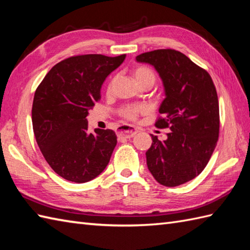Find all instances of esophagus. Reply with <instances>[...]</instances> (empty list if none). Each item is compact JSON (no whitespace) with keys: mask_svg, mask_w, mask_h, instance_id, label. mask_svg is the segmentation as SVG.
<instances>
[{"mask_svg":"<svg viewBox=\"0 0 250 250\" xmlns=\"http://www.w3.org/2000/svg\"><path fill=\"white\" fill-rule=\"evenodd\" d=\"M137 133V130L131 125H119L117 129V136L119 139H131Z\"/></svg>","mask_w":250,"mask_h":250,"instance_id":"1","label":"esophagus"}]
</instances>
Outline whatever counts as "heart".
Masks as SVG:
<instances>
[{
	"instance_id": "b5f03b06",
	"label": "heart",
	"mask_w": 250,
	"mask_h": 250,
	"mask_svg": "<svg viewBox=\"0 0 250 250\" xmlns=\"http://www.w3.org/2000/svg\"><path fill=\"white\" fill-rule=\"evenodd\" d=\"M133 75L136 83L141 84L144 83H155L156 75L150 67L148 66H137L134 68ZM111 87V83L108 84V90ZM148 110L145 105H125L118 110V114L122 118L130 121H136L141 114H144Z\"/></svg>"
}]
</instances>
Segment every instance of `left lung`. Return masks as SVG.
<instances>
[{"label": "left lung", "mask_w": 250, "mask_h": 250, "mask_svg": "<svg viewBox=\"0 0 250 250\" xmlns=\"http://www.w3.org/2000/svg\"><path fill=\"white\" fill-rule=\"evenodd\" d=\"M155 66L166 99L159 108L158 129H171L166 141L151 135L147 167L159 184L176 187L202 173L219 136V103L215 84L204 68L175 49H157L136 57Z\"/></svg>", "instance_id": "left-lung-1"}]
</instances>
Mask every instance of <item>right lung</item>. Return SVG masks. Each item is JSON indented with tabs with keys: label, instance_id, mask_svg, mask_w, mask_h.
Returning a JSON list of instances; mask_svg holds the SVG:
<instances>
[{
	"label": "right lung",
	"instance_id": "obj_1",
	"mask_svg": "<svg viewBox=\"0 0 250 250\" xmlns=\"http://www.w3.org/2000/svg\"><path fill=\"white\" fill-rule=\"evenodd\" d=\"M125 55L73 56L51 68L36 88L32 106L35 140L50 167L66 180L83 184L104 171L117 144L113 130L88 132V110L101 87Z\"/></svg>",
	"mask_w": 250,
	"mask_h": 250
}]
</instances>
